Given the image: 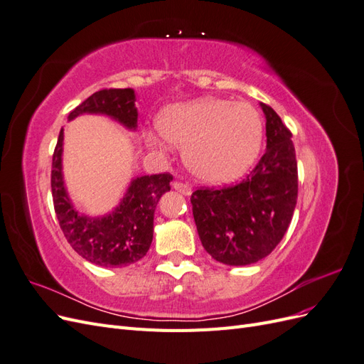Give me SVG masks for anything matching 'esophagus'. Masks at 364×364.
<instances>
[{"label":"esophagus","mask_w":364,"mask_h":364,"mask_svg":"<svg viewBox=\"0 0 364 364\" xmlns=\"http://www.w3.org/2000/svg\"><path fill=\"white\" fill-rule=\"evenodd\" d=\"M173 188L176 191L182 193L183 196H190L191 194V186L188 183H183V182H173Z\"/></svg>","instance_id":"1"}]
</instances>
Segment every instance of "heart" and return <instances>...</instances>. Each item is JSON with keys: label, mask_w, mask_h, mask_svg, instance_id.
<instances>
[{"label": "heart", "mask_w": 364, "mask_h": 364, "mask_svg": "<svg viewBox=\"0 0 364 364\" xmlns=\"http://www.w3.org/2000/svg\"><path fill=\"white\" fill-rule=\"evenodd\" d=\"M156 127L161 135L147 130V144L161 149L165 139L183 149L191 174L211 185L238 179L258 156L262 141V119L255 107L215 97L168 105L158 115Z\"/></svg>", "instance_id": "obj_1"}]
</instances>
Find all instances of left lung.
I'll list each match as a JSON object with an SVG mask.
<instances>
[{
  "label": "left lung",
  "instance_id": "8db88e82",
  "mask_svg": "<svg viewBox=\"0 0 364 364\" xmlns=\"http://www.w3.org/2000/svg\"><path fill=\"white\" fill-rule=\"evenodd\" d=\"M266 115L267 149L247 178L225 188H200L191 205L202 246L215 261L247 266L279 245L297 200V162L291 132L279 115Z\"/></svg>",
  "mask_w": 364,
  "mask_h": 364
}]
</instances>
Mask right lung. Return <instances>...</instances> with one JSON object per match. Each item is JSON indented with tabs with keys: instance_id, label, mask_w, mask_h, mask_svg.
I'll return each instance as SVG.
<instances>
[{
	"instance_id": "add662e5",
	"label": "right lung",
	"mask_w": 364,
	"mask_h": 364,
	"mask_svg": "<svg viewBox=\"0 0 364 364\" xmlns=\"http://www.w3.org/2000/svg\"><path fill=\"white\" fill-rule=\"evenodd\" d=\"M136 94L126 90H103L70 112L68 119L79 115H106L129 130L138 127ZM63 129L53 155L51 191L53 203L65 238L82 258L100 267H126L146 255L153 240V218L164 193L170 191L173 176L168 173L139 176L130 185L121 202L109 214L90 217L74 208L62 171Z\"/></svg>"
}]
</instances>
